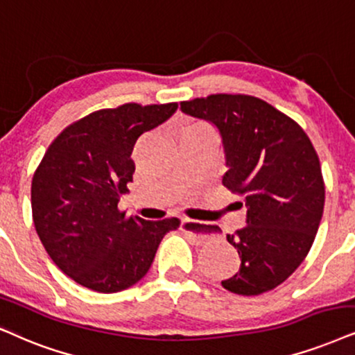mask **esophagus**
Masks as SVG:
<instances>
[{
	"label": "esophagus",
	"instance_id": "34e87169",
	"mask_svg": "<svg viewBox=\"0 0 355 355\" xmlns=\"http://www.w3.org/2000/svg\"><path fill=\"white\" fill-rule=\"evenodd\" d=\"M180 227H182V231L187 232L188 237H190L195 244H205V242L209 239L208 234L200 232L198 224H196V221H193V219H190V218H182Z\"/></svg>",
	"mask_w": 355,
	"mask_h": 355
}]
</instances>
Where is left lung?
I'll return each mask as SVG.
<instances>
[{
    "label": "left lung",
    "instance_id": "1",
    "mask_svg": "<svg viewBox=\"0 0 355 355\" xmlns=\"http://www.w3.org/2000/svg\"><path fill=\"white\" fill-rule=\"evenodd\" d=\"M180 107L216 125L230 168L223 185L248 206V226L227 234L241 268L221 285L244 297L277 288L308 255L322 218L324 180L315 147L297 121L260 98L218 93Z\"/></svg>",
    "mask_w": 355,
    "mask_h": 355
}]
</instances>
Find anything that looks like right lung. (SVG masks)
<instances>
[{
	"instance_id": "obj_1",
	"label": "right lung",
	"mask_w": 355,
	"mask_h": 355,
	"mask_svg": "<svg viewBox=\"0 0 355 355\" xmlns=\"http://www.w3.org/2000/svg\"><path fill=\"white\" fill-rule=\"evenodd\" d=\"M177 103H125L75 121L53 139L31 187L40 242L65 275L100 293L137 284L178 218L146 221L119 211L132 182L134 144L167 121Z\"/></svg>"
}]
</instances>
